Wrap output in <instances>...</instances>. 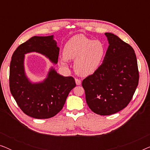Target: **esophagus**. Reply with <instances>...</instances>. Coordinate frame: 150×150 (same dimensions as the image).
<instances>
[{
	"label": "esophagus",
	"instance_id": "34e87169",
	"mask_svg": "<svg viewBox=\"0 0 150 150\" xmlns=\"http://www.w3.org/2000/svg\"><path fill=\"white\" fill-rule=\"evenodd\" d=\"M75 81H76V84L77 85H80L81 84V81L80 79H75Z\"/></svg>",
	"mask_w": 150,
	"mask_h": 150
}]
</instances>
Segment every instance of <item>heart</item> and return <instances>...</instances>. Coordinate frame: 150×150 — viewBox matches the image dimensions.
<instances>
[{"label":"heart","instance_id":"b5f03b06","mask_svg":"<svg viewBox=\"0 0 150 150\" xmlns=\"http://www.w3.org/2000/svg\"><path fill=\"white\" fill-rule=\"evenodd\" d=\"M105 48L98 40H92L82 34L76 35L66 42L63 57L60 61L67 66V60L74 61V69L81 76L93 74L99 67L103 59Z\"/></svg>","mask_w":150,"mask_h":150}]
</instances>
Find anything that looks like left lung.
<instances>
[{
	"label": "left lung",
	"instance_id": "left-lung-1",
	"mask_svg": "<svg viewBox=\"0 0 150 150\" xmlns=\"http://www.w3.org/2000/svg\"><path fill=\"white\" fill-rule=\"evenodd\" d=\"M108 44L101 65L83 81L87 104L92 111L109 115L124 109L139 84L134 50L115 35L105 33Z\"/></svg>",
	"mask_w": 150,
	"mask_h": 150
}]
</instances>
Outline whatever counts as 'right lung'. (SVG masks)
Masks as SVG:
<instances>
[{
	"label": "right lung",
	"mask_w": 150,
	"mask_h": 150,
	"mask_svg": "<svg viewBox=\"0 0 150 150\" xmlns=\"http://www.w3.org/2000/svg\"><path fill=\"white\" fill-rule=\"evenodd\" d=\"M38 52L51 62H58L59 48L54 35L34 36L18 47L11 57L9 69L10 91L22 111L36 119H48L58 113L64 106L69 93L76 87L71 76H63L52 67L47 77L32 83L24 69L25 54Z\"/></svg>",
	"instance_id": "obj_1"
}]
</instances>
